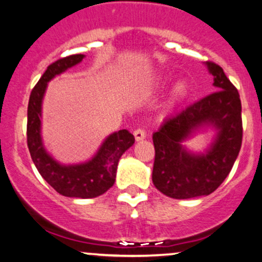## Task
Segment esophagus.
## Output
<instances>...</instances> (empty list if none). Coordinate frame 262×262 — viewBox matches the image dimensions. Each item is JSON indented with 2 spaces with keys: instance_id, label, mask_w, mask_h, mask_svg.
Wrapping results in <instances>:
<instances>
[{
  "instance_id": "34e87169",
  "label": "esophagus",
  "mask_w": 262,
  "mask_h": 262,
  "mask_svg": "<svg viewBox=\"0 0 262 262\" xmlns=\"http://www.w3.org/2000/svg\"><path fill=\"white\" fill-rule=\"evenodd\" d=\"M134 138H135V140L137 141H140V140H143V139H145V137H146V134H145V132L143 130V129H135L134 130Z\"/></svg>"
}]
</instances>
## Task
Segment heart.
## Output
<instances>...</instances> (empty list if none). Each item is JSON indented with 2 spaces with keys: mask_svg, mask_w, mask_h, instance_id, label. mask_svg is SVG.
<instances>
[{
  "mask_svg": "<svg viewBox=\"0 0 262 262\" xmlns=\"http://www.w3.org/2000/svg\"><path fill=\"white\" fill-rule=\"evenodd\" d=\"M186 92H187V85H186L183 81H180V82L175 86V89H173V98H175V100L181 98L186 95Z\"/></svg>",
  "mask_w": 262,
  "mask_h": 262,
  "instance_id": "heart-1",
  "label": "heart"
}]
</instances>
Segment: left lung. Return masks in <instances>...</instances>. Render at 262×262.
<instances>
[{
  "instance_id": "left-lung-1",
  "label": "left lung",
  "mask_w": 262,
  "mask_h": 262,
  "mask_svg": "<svg viewBox=\"0 0 262 262\" xmlns=\"http://www.w3.org/2000/svg\"><path fill=\"white\" fill-rule=\"evenodd\" d=\"M206 65L214 76L213 85L218 91L165 119L152 134V182L161 193L176 200L208 196L214 192L229 175L242 148L239 92L221 66L212 61ZM202 126H213L217 137L208 150L193 155L181 143Z\"/></svg>"
}]
</instances>
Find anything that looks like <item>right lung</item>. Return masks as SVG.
<instances>
[{
  "mask_svg": "<svg viewBox=\"0 0 262 262\" xmlns=\"http://www.w3.org/2000/svg\"><path fill=\"white\" fill-rule=\"evenodd\" d=\"M83 58L82 54H76L56 60L48 66L32 90L28 103L27 144L39 173L58 193L65 197L95 198L113 186L119 159L134 144V135L127 129L111 134L91 160L77 165H61L54 160L45 150L40 135L41 102L48 82L56 75L79 64Z\"/></svg>",
  "mask_w": 262,
  "mask_h": 262,
  "instance_id": "add662e5",
  "label": "right lung"
}]
</instances>
